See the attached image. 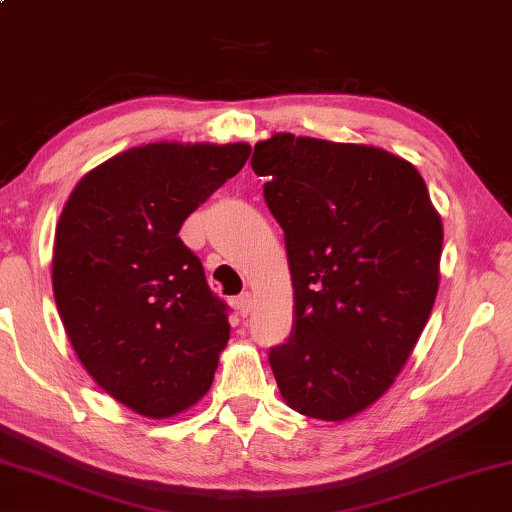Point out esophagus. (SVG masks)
I'll return each mask as SVG.
<instances>
[{
	"label": "esophagus",
	"instance_id": "34e87169",
	"mask_svg": "<svg viewBox=\"0 0 512 512\" xmlns=\"http://www.w3.org/2000/svg\"><path fill=\"white\" fill-rule=\"evenodd\" d=\"M236 308H238V313L242 317L249 315V311H251V295H249V292H242V295L236 299Z\"/></svg>",
	"mask_w": 512,
	"mask_h": 512
}]
</instances>
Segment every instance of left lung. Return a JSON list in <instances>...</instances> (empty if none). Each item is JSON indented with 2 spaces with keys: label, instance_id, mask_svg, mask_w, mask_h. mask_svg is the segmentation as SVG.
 <instances>
[{
  "label": "left lung",
  "instance_id": "8db88e82",
  "mask_svg": "<svg viewBox=\"0 0 512 512\" xmlns=\"http://www.w3.org/2000/svg\"><path fill=\"white\" fill-rule=\"evenodd\" d=\"M251 170L283 229L295 311L270 367L286 404L340 422L395 383L429 320L442 222L420 172L379 147L276 133Z\"/></svg>",
  "mask_w": 512,
  "mask_h": 512
}]
</instances>
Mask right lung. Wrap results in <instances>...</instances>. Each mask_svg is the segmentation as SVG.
I'll list each match as a JSON object with an SVG mask.
<instances>
[{
    "mask_svg": "<svg viewBox=\"0 0 512 512\" xmlns=\"http://www.w3.org/2000/svg\"><path fill=\"white\" fill-rule=\"evenodd\" d=\"M251 147L154 142L95 167L56 229L58 313L88 374L120 404L172 417L211 388L229 306L181 224L242 170Z\"/></svg>",
    "mask_w": 512,
    "mask_h": 512,
    "instance_id": "add662e5",
    "label": "right lung"
}]
</instances>
